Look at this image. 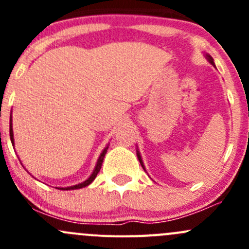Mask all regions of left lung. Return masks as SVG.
I'll use <instances>...</instances> for the list:
<instances>
[{"label":"left lung","instance_id":"8db88e82","mask_svg":"<svg viewBox=\"0 0 249 249\" xmlns=\"http://www.w3.org/2000/svg\"><path fill=\"white\" fill-rule=\"evenodd\" d=\"M208 60H210V62L212 65H214L213 64V60H212V57H210L208 56ZM137 158H139V160H140V162H141V165H142V167H143V162H142V159H141V155H140V153H137Z\"/></svg>","mask_w":249,"mask_h":249}]
</instances>
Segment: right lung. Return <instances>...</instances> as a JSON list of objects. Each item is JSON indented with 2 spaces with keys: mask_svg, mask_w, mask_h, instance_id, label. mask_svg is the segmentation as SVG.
<instances>
[{
  "mask_svg": "<svg viewBox=\"0 0 249 249\" xmlns=\"http://www.w3.org/2000/svg\"><path fill=\"white\" fill-rule=\"evenodd\" d=\"M9 135H11V141H12V143H13V129H12V123H11V125H9ZM107 149H108V147H106V148H105V149H104V152L101 153V155H100L99 160H97V164H96V167H95L94 172H92V175L90 176V177L88 178V179L85 180V182L80 183V184L73 185V187H69V188H61V189H62V190L80 189V188H84V187H87V185H89L90 183H91L92 180L95 179V177H96V176H97V173L100 172V169H101V166H102V161H104V158H105V155H106V153H107Z\"/></svg>",
  "mask_w": 249,
  "mask_h": 249,
  "instance_id": "add662e5",
  "label": "right lung"
}]
</instances>
